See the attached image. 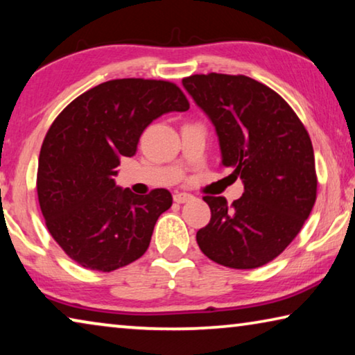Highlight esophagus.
Segmentation results:
<instances>
[{
	"label": "esophagus",
	"instance_id": "esophagus-1",
	"mask_svg": "<svg viewBox=\"0 0 355 355\" xmlns=\"http://www.w3.org/2000/svg\"><path fill=\"white\" fill-rule=\"evenodd\" d=\"M174 201H176V203H179V205H182V203H187V201H190L193 198L192 195L190 193H185V192H181V193H174Z\"/></svg>",
	"mask_w": 355,
	"mask_h": 355
}]
</instances>
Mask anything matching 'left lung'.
<instances>
[{"instance_id":"8db88e82","label":"left lung","mask_w":355,"mask_h":355,"mask_svg":"<svg viewBox=\"0 0 355 355\" xmlns=\"http://www.w3.org/2000/svg\"><path fill=\"white\" fill-rule=\"evenodd\" d=\"M182 85L214 125L222 165L244 185L232 206L225 196H205L211 220L196 243L216 263L259 268L293 241L314 206L309 135L276 92L248 76L195 74Z\"/></svg>"}]
</instances>
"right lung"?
<instances>
[{"label": "right lung", "instance_id": "obj_1", "mask_svg": "<svg viewBox=\"0 0 355 355\" xmlns=\"http://www.w3.org/2000/svg\"><path fill=\"white\" fill-rule=\"evenodd\" d=\"M189 101L166 80H107L76 98L53 121L41 147L37 198L53 239L84 268L114 271L149 248L165 189L136 195L116 184L122 157L136 154L144 130Z\"/></svg>", "mask_w": 355, "mask_h": 355}]
</instances>
